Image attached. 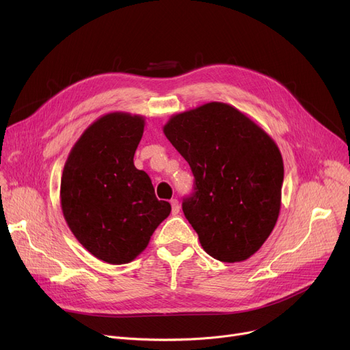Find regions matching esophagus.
I'll return each mask as SVG.
<instances>
[{"mask_svg":"<svg viewBox=\"0 0 350 350\" xmlns=\"http://www.w3.org/2000/svg\"><path fill=\"white\" fill-rule=\"evenodd\" d=\"M170 204H172V213L176 215V214H178V211H180V204H178V200L177 198H173L172 201H170Z\"/></svg>","mask_w":350,"mask_h":350,"instance_id":"1","label":"esophagus"}]
</instances>
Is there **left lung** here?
Segmentation results:
<instances>
[{
  "instance_id": "left-lung-1",
  "label": "left lung",
  "mask_w": 350,
  "mask_h": 350,
  "mask_svg": "<svg viewBox=\"0 0 350 350\" xmlns=\"http://www.w3.org/2000/svg\"><path fill=\"white\" fill-rule=\"evenodd\" d=\"M163 132L194 174V193L183 200V213L201 247L223 262L248 260L281 210L284 161L277 143L223 102L173 115Z\"/></svg>"
}]
</instances>
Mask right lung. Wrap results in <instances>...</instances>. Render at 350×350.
Returning <instances> with one entry per match:
<instances>
[{
	"label": "right lung",
	"mask_w": 350,
	"mask_h": 350,
	"mask_svg": "<svg viewBox=\"0 0 350 350\" xmlns=\"http://www.w3.org/2000/svg\"><path fill=\"white\" fill-rule=\"evenodd\" d=\"M144 118L126 112L92 123L66 159L61 207L77 240L98 260L127 264L149 245L172 206L157 200L150 177L133 157Z\"/></svg>",
	"instance_id": "1"
}]
</instances>
